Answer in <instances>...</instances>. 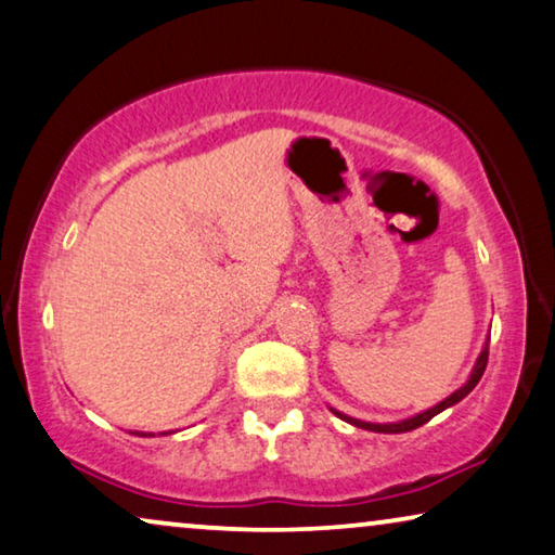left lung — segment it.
I'll return each mask as SVG.
<instances>
[{"label": "left lung", "instance_id": "obj_1", "mask_svg": "<svg viewBox=\"0 0 555 555\" xmlns=\"http://www.w3.org/2000/svg\"><path fill=\"white\" fill-rule=\"evenodd\" d=\"M486 362H489V343L483 345L481 354H479V360H476L474 370H472V374H468V379H466V385H464V387H459V389L454 391V395H449V397L444 399V402H439L437 406L426 409V412L409 416V420H402V422L372 424V422L352 420V416H347V414H343V412H337V409H332V412H335V414L339 416V420H345L347 424H354V426H360V429H366V431H379V434H402V431H412V429H416V426H422V424H426L429 420H434V416H437L439 412H444V409H449V406H454V404L462 402V399L468 395V391H472L476 385H479L481 374H483V370H486Z\"/></svg>", "mask_w": 555, "mask_h": 555}]
</instances>
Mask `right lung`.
Instances as JSON below:
<instances>
[{
    "instance_id": "add662e5",
    "label": "right lung",
    "mask_w": 555,
    "mask_h": 555,
    "mask_svg": "<svg viewBox=\"0 0 555 555\" xmlns=\"http://www.w3.org/2000/svg\"><path fill=\"white\" fill-rule=\"evenodd\" d=\"M135 434H141V437H146V434H143V431H135ZM149 437H153V434H149Z\"/></svg>"
}]
</instances>
